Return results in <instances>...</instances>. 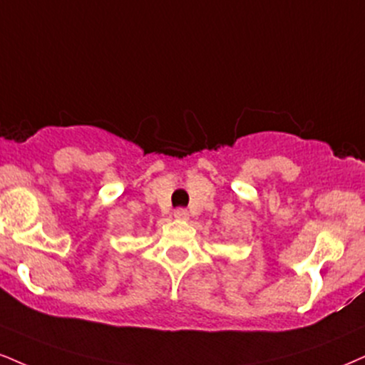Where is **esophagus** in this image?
<instances>
[{"label":"esophagus","mask_w":365,"mask_h":365,"mask_svg":"<svg viewBox=\"0 0 365 365\" xmlns=\"http://www.w3.org/2000/svg\"><path fill=\"white\" fill-rule=\"evenodd\" d=\"M173 216H175V219H180V221H187V219H188V210L177 209L173 212Z\"/></svg>","instance_id":"1"}]
</instances>
